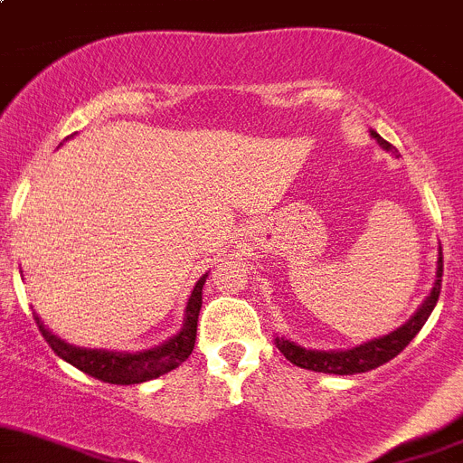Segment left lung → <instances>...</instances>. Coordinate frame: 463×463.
<instances>
[{
    "label": "left lung",
    "mask_w": 463,
    "mask_h": 463,
    "mask_svg": "<svg viewBox=\"0 0 463 463\" xmlns=\"http://www.w3.org/2000/svg\"><path fill=\"white\" fill-rule=\"evenodd\" d=\"M372 135L376 137V142L385 148V151H392L397 154V148L390 142H385L379 133L372 130ZM436 282L431 294L427 296V300L420 305V309L406 321L402 328H397L395 333L385 335V337L372 339L367 345H360L355 349L349 351H312L303 349V346H296L289 339H275L278 342V349L282 351L284 358L294 363L296 367H303V370L312 372H324V374H360V372H370L379 364L388 363V360L395 358L397 354L406 349L411 345V339L420 333V328L425 326V321L430 319L431 309H434L436 300L440 296V282H443V254L439 257V273H436Z\"/></svg>",
    "instance_id": "left-lung-1"
}]
</instances>
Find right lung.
<instances>
[{
    "label": "right lung",
    "mask_w": 463,
    "mask_h": 463,
    "mask_svg": "<svg viewBox=\"0 0 463 463\" xmlns=\"http://www.w3.org/2000/svg\"><path fill=\"white\" fill-rule=\"evenodd\" d=\"M206 282V278L199 279L194 284L193 296L188 300V307H185V324L181 328V333L176 337H172L169 342H165L163 346L151 351H144V354H117V351H99V349H78V346H71L66 342H61L59 337H54L41 319L33 315L36 319L38 330L45 337L50 346H52L54 354L59 358H63L66 363H71L73 367H78L84 374L93 376V379L105 381V383L114 385H133L142 383V381H151L156 376L165 374V372H172L174 367H179L194 349V337H197V319H199V307H202V287Z\"/></svg>",
    "instance_id": "right-lung-1"
}]
</instances>
